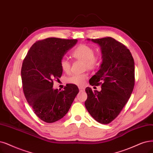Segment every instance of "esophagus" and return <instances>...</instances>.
<instances>
[{"mask_svg": "<svg viewBox=\"0 0 153 153\" xmlns=\"http://www.w3.org/2000/svg\"><path fill=\"white\" fill-rule=\"evenodd\" d=\"M79 89L80 91H83V90H84V88H83V87H79Z\"/></svg>", "mask_w": 153, "mask_h": 153, "instance_id": "1", "label": "esophagus"}]
</instances>
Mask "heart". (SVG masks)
I'll return each mask as SVG.
<instances>
[{
	"mask_svg": "<svg viewBox=\"0 0 153 153\" xmlns=\"http://www.w3.org/2000/svg\"><path fill=\"white\" fill-rule=\"evenodd\" d=\"M74 58L84 62V68L85 69L93 70L98 67L101 62V56L94 53V49L86 44H81L72 52ZM60 66L62 71L66 73L69 72L71 65L69 61L65 58L60 60ZM87 78V74H74L67 78V82L78 86H82Z\"/></svg>",
	"mask_w": 153,
	"mask_h": 153,
	"instance_id": "1",
	"label": "heart"
}]
</instances>
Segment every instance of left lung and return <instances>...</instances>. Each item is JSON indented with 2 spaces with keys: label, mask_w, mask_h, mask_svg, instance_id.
I'll use <instances>...</instances> for the list:
<instances>
[{
  "label": "left lung",
  "mask_w": 153,
  "mask_h": 153,
  "mask_svg": "<svg viewBox=\"0 0 153 153\" xmlns=\"http://www.w3.org/2000/svg\"><path fill=\"white\" fill-rule=\"evenodd\" d=\"M90 40V39H88ZM101 50L100 69L89 80L101 91L86 88L85 106L95 120L108 124L119 115L131 97L135 84L134 60L130 50L111 37L91 39Z\"/></svg>",
  "instance_id": "obj_1"
}]
</instances>
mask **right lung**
Instances as JSON below:
<instances>
[{
	"instance_id": "1",
	"label": "right lung",
	"mask_w": 153,
	"mask_h": 153,
	"mask_svg": "<svg viewBox=\"0 0 153 153\" xmlns=\"http://www.w3.org/2000/svg\"><path fill=\"white\" fill-rule=\"evenodd\" d=\"M77 42L48 38L34 43L22 62L21 79L27 103L36 116L47 123L63 118L79 93L75 84H67L63 91L53 89V80L61 77L60 60Z\"/></svg>"
}]
</instances>
